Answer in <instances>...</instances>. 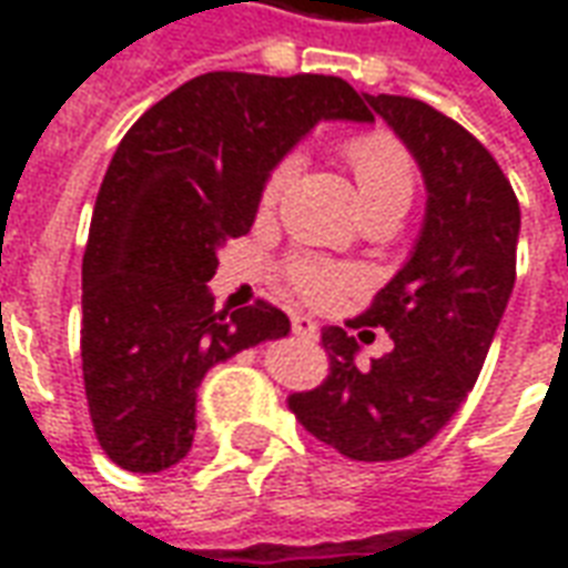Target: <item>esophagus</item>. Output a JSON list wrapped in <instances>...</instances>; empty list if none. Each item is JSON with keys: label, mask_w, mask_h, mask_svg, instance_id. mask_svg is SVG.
<instances>
[{"label": "esophagus", "mask_w": 568, "mask_h": 568, "mask_svg": "<svg viewBox=\"0 0 568 568\" xmlns=\"http://www.w3.org/2000/svg\"><path fill=\"white\" fill-rule=\"evenodd\" d=\"M292 332H295L297 337H316V334H320V325H316L313 316L295 313V316H292Z\"/></svg>", "instance_id": "esophagus-1"}]
</instances>
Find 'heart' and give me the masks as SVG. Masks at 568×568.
<instances>
[{"label":"heart","instance_id":"obj_1","mask_svg":"<svg viewBox=\"0 0 568 568\" xmlns=\"http://www.w3.org/2000/svg\"><path fill=\"white\" fill-rule=\"evenodd\" d=\"M341 158H344L353 182H356V194L365 212L410 203L414 182H417V163H414L407 145L395 136L393 130L374 128L346 136L341 142ZM292 175H295V161L292 158L273 163L271 173L264 175V182H261V212L276 210V203L283 200ZM283 276L297 295L316 301V304L328 301L332 295L356 283L353 271H346L341 264H332L325 258H313V255H292L283 264Z\"/></svg>","mask_w":568,"mask_h":568}]
</instances>
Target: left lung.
I'll return each instance as SVG.
<instances>
[{
	"label": "left lung",
	"instance_id": "obj_1",
	"mask_svg": "<svg viewBox=\"0 0 568 568\" xmlns=\"http://www.w3.org/2000/svg\"><path fill=\"white\" fill-rule=\"evenodd\" d=\"M368 103L417 158L428 187L410 261L346 322L386 328L395 346L358 368L356 337L325 325L328 377L288 395V410L349 459L389 463L435 438L475 386L511 297L520 206L496 158L463 124L414 97L377 93Z\"/></svg>",
	"mask_w": 568,
	"mask_h": 568
}]
</instances>
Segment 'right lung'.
Here are the masks:
<instances>
[{"label":"right lung","instance_id":"add662e5","mask_svg":"<svg viewBox=\"0 0 568 568\" xmlns=\"http://www.w3.org/2000/svg\"><path fill=\"white\" fill-rule=\"evenodd\" d=\"M322 118L374 115L337 75L206 72L118 145L81 261V371L93 435L124 471L185 459L203 374L288 334L280 307L215 310L206 283L255 222L264 175Z\"/></svg>","mask_w":568,"mask_h":568}]
</instances>
